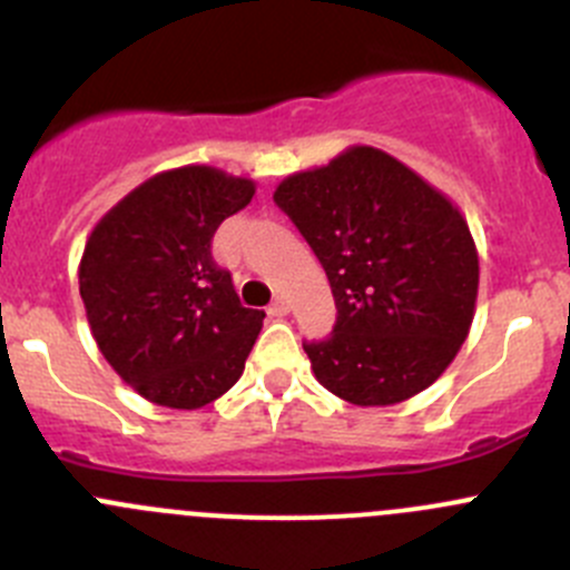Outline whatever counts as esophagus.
Returning a JSON list of instances; mask_svg holds the SVG:
<instances>
[{"label":"esophagus","instance_id":"obj_1","mask_svg":"<svg viewBox=\"0 0 570 570\" xmlns=\"http://www.w3.org/2000/svg\"><path fill=\"white\" fill-rule=\"evenodd\" d=\"M269 317H286V314H289V301H286V297H275L273 303H269Z\"/></svg>","mask_w":570,"mask_h":570}]
</instances>
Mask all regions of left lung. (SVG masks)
I'll return each mask as SVG.
<instances>
[{
  "mask_svg": "<svg viewBox=\"0 0 570 570\" xmlns=\"http://www.w3.org/2000/svg\"><path fill=\"white\" fill-rule=\"evenodd\" d=\"M273 200L312 245L336 301L331 336L303 342L322 386L372 407L439 381L469 336L480 286L458 206L372 146L284 178Z\"/></svg>",
  "mask_w": 570,
  "mask_h": 570,
  "instance_id": "1",
  "label": "left lung"
}]
</instances>
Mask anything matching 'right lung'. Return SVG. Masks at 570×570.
Segmentation results:
<instances>
[{
	"label": "right lung",
	"mask_w": 570,
	"mask_h": 570,
	"mask_svg": "<svg viewBox=\"0 0 570 570\" xmlns=\"http://www.w3.org/2000/svg\"><path fill=\"white\" fill-rule=\"evenodd\" d=\"M250 178L165 170L112 206L85 245L79 295L101 355L137 394L195 411L239 381L264 312L245 308L212 237L250 204Z\"/></svg>",
	"instance_id": "add662e5"
}]
</instances>
